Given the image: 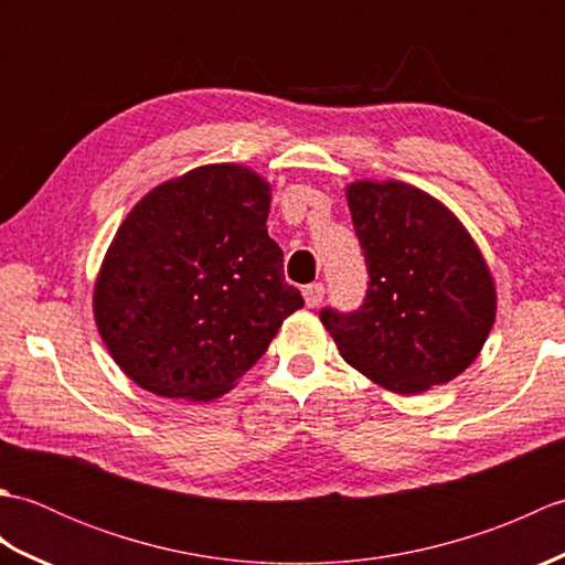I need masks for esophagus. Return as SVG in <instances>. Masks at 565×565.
<instances>
[{
    "label": "esophagus",
    "mask_w": 565,
    "mask_h": 565,
    "mask_svg": "<svg viewBox=\"0 0 565 565\" xmlns=\"http://www.w3.org/2000/svg\"><path fill=\"white\" fill-rule=\"evenodd\" d=\"M303 298H306L308 308H318L322 303V298H326V286H322L320 281L308 284L303 289Z\"/></svg>",
    "instance_id": "34e87169"
}]
</instances>
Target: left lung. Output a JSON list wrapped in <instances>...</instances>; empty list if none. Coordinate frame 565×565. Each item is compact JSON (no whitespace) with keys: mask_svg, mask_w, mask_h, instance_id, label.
I'll return each mask as SVG.
<instances>
[{"mask_svg":"<svg viewBox=\"0 0 565 565\" xmlns=\"http://www.w3.org/2000/svg\"><path fill=\"white\" fill-rule=\"evenodd\" d=\"M369 289L352 313L320 320L347 364L401 395L459 376L495 322V286L459 218L403 182L347 186Z\"/></svg>","mask_w":565,"mask_h":565,"instance_id":"1","label":"left lung"}]
</instances>
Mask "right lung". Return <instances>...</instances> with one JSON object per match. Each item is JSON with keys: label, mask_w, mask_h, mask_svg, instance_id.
Instances as JSON below:
<instances>
[{"label": "right lung", "mask_w": 565, "mask_h": 565, "mask_svg": "<svg viewBox=\"0 0 565 565\" xmlns=\"http://www.w3.org/2000/svg\"><path fill=\"white\" fill-rule=\"evenodd\" d=\"M269 201V184L247 167L206 164L154 186L118 227L94 318L140 388L218 398L303 306L267 233Z\"/></svg>", "instance_id": "add662e5"}]
</instances>
